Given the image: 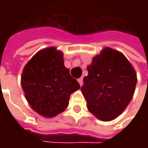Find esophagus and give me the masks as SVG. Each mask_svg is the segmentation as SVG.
<instances>
[{
	"mask_svg": "<svg viewBox=\"0 0 148 148\" xmlns=\"http://www.w3.org/2000/svg\"><path fill=\"white\" fill-rule=\"evenodd\" d=\"M78 82H79V84H80L81 86H82V84H83V78H82V77H81V78H79V79H78Z\"/></svg>",
	"mask_w": 148,
	"mask_h": 148,
	"instance_id": "obj_1",
	"label": "esophagus"
}]
</instances>
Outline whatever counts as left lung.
<instances>
[{
	"label": "left lung",
	"instance_id": "obj_1",
	"mask_svg": "<svg viewBox=\"0 0 148 148\" xmlns=\"http://www.w3.org/2000/svg\"><path fill=\"white\" fill-rule=\"evenodd\" d=\"M87 71L81 90L89 111L102 121L114 119L134 96L137 75L133 66L120 52L105 48Z\"/></svg>",
	"mask_w": 148,
	"mask_h": 148
}]
</instances>
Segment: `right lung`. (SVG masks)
<instances>
[{
    "instance_id": "1",
    "label": "right lung",
    "mask_w": 148,
    "mask_h": 148,
    "mask_svg": "<svg viewBox=\"0 0 148 148\" xmlns=\"http://www.w3.org/2000/svg\"><path fill=\"white\" fill-rule=\"evenodd\" d=\"M63 54L55 47L38 51L29 61L21 76V86L31 108L52 118L63 112L70 95L80 89L63 62Z\"/></svg>"
}]
</instances>
